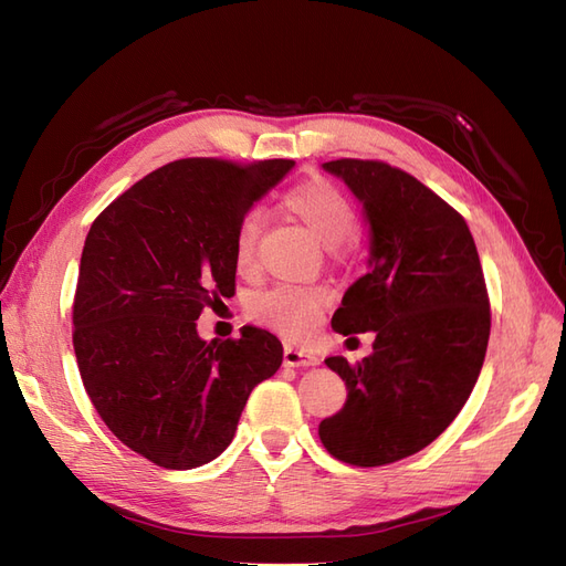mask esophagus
Wrapping results in <instances>:
<instances>
[{
  "mask_svg": "<svg viewBox=\"0 0 566 566\" xmlns=\"http://www.w3.org/2000/svg\"><path fill=\"white\" fill-rule=\"evenodd\" d=\"M283 361H285V366L306 368V366H316V364H318V356H314L312 352L297 349V347H293V345H285V349H283Z\"/></svg>",
  "mask_w": 566,
  "mask_h": 566,
  "instance_id": "esophagus-1",
  "label": "esophagus"
}]
</instances>
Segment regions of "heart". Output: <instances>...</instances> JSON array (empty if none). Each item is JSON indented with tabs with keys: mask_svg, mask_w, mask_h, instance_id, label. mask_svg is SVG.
Here are the masks:
<instances>
[{
	"mask_svg": "<svg viewBox=\"0 0 566 566\" xmlns=\"http://www.w3.org/2000/svg\"><path fill=\"white\" fill-rule=\"evenodd\" d=\"M285 205L293 210L325 248L345 243L356 227V212L347 196L323 179H312L295 186L285 196ZM262 217L250 212L235 231L233 252L241 271H250L256 260ZM328 302L323 287L310 285H279L252 300V314L269 328L290 337H302L314 328L321 310Z\"/></svg>",
	"mask_w": 566,
	"mask_h": 566,
	"instance_id": "obj_1",
	"label": "heart"
}]
</instances>
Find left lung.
I'll use <instances>...</instances> for the list:
<instances>
[{
	"label": "left lung",
	"mask_w": 566,
	"mask_h": 566,
	"mask_svg": "<svg viewBox=\"0 0 566 566\" xmlns=\"http://www.w3.org/2000/svg\"><path fill=\"white\" fill-rule=\"evenodd\" d=\"M368 224V273L349 285L333 328L375 333L349 366L345 408L318 424L323 447L349 465L378 468L422 451L455 420L484 366L491 314L474 238L453 208L397 167L333 160Z\"/></svg>",
	"instance_id": "1"
}]
</instances>
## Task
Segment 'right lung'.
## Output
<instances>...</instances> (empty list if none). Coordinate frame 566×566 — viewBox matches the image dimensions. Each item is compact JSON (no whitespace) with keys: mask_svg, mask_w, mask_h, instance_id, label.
<instances>
[{"mask_svg":"<svg viewBox=\"0 0 566 566\" xmlns=\"http://www.w3.org/2000/svg\"><path fill=\"white\" fill-rule=\"evenodd\" d=\"M295 160L169 163L96 217L80 260L73 345L108 430L167 470L227 451L250 391L283 364L269 331L210 345L198 316L235 287L238 224Z\"/></svg>","mask_w":566,"mask_h":566,"instance_id":"1","label":"right lung"}]
</instances>
